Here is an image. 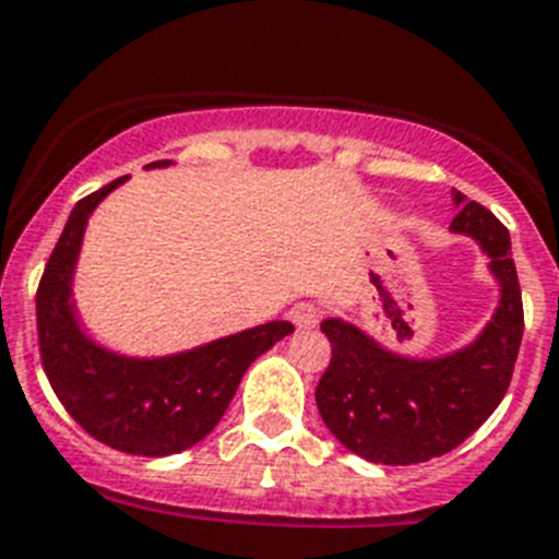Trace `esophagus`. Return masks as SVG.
Wrapping results in <instances>:
<instances>
[{
    "mask_svg": "<svg viewBox=\"0 0 559 559\" xmlns=\"http://www.w3.org/2000/svg\"><path fill=\"white\" fill-rule=\"evenodd\" d=\"M289 321H293L298 330H312V326L319 324V307L310 301L295 304L293 310H289Z\"/></svg>",
    "mask_w": 559,
    "mask_h": 559,
    "instance_id": "obj_1",
    "label": "esophagus"
}]
</instances>
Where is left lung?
I'll return each instance as SVG.
<instances>
[{
	"mask_svg": "<svg viewBox=\"0 0 559 559\" xmlns=\"http://www.w3.org/2000/svg\"><path fill=\"white\" fill-rule=\"evenodd\" d=\"M451 235L488 258L497 307L483 330L439 356L399 353L350 319H324L333 358L316 388L321 419L338 442L376 465H416L453 451L506 396L523 342V298L511 235L479 203L453 192Z\"/></svg>",
	"mask_w": 559,
	"mask_h": 559,
	"instance_id": "8db88e82",
	"label": "left lung"
}]
</instances>
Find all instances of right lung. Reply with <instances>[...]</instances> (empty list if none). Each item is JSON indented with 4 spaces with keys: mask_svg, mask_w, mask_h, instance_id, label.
<instances>
[{
    "mask_svg": "<svg viewBox=\"0 0 559 559\" xmlns=\"http://www.w3.org/2000/svg\"><path fill=\"white\" fill-rule=\"evenodd\" d=\"M171 160L148 163L166 169ZM129 177L76 203L36 293L43 367L57 399L85 433L134 456H171L209 437L233 402L247 367L293 333L289 321L249 326L189 350L131 356L88 333L74 278L88 217Z\"/></svg>",
    "mask_w": 559,
    "mask_h": 559,
    "instance_id": "right-lung-1",
    "label": "right lung"
}]
</instances>
